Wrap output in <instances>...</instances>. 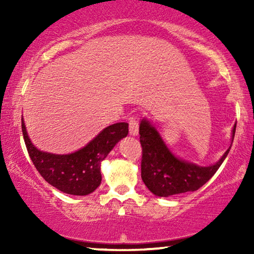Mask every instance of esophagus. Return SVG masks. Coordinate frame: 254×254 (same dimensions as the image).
Returning a JSON list of instances; mask_svg holds the SVG:
<instances>
[{
	"label": "esophagus",
	"instance_id": "esophagus-1",
	"mask_svg": "<svg viewBox=\"0 0 254 254\" xmlns=\"http://www.w3.org/2000/svg\"><path fill=\"white\" fill-rule=\"evenodd\" d=\"M129 134L133 136L138 134V120L136 117L129 118Z\"/></svg>",
	"mask_w": 254,
	"mask_h": 254
}]
</instances>
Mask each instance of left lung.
<instances>
[{
  "label": "left lung",
  "instance_id": "1",
  "mask_svg": "<svg viewBox=\"0 0 254 254\" xmlns=\"http://www.w3.org/2000/svg\"><path fill=\"white\" fill-rule=\"evenodd\" d=\"M235 131L236 125L232 129V141ZM138 133L142 145V180L148 190L157 196H170L199 190L215 175L231 148L224 152L216 164L199 166L176 157L149 121H141Z\"/></svg>",
  "mask_w": 254,
  "mask_h": 254
}]
</instances>
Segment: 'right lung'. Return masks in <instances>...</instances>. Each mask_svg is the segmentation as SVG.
Masks as SVG:
<instances>
[{
	"instance_id": "1",
	"label": "right lung",
	"mask_w": 254,
	"mask_h": 254,
	"mask_svg": "<svg viewBox=\"0 0 254 254\" xmlns=\"http://www.w3.org/2000/svg\"><path fill=\"white\" fill-rule=\"evenodd\" d=\"M22 130L31 161L50 185L71 195H88L100 185V163L121 138L127 136L128 124L111 125L84 148L69 155L38 150L27 136L23 118Z\"/></svg>"
}]
</instances>
